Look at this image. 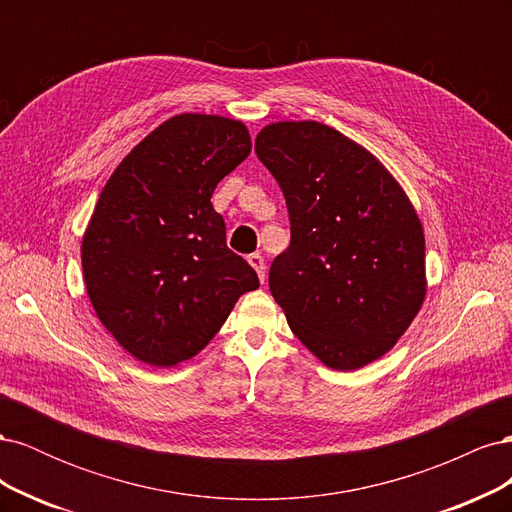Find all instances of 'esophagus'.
Masks as SVG:
<instances>
[{"label":"esophagus","mask_w":512,"mask_h":512,"mask_svg":"<svg viewBox=\"0 0 512 512\" xmlns=\"http://www.w3.org/2000/svg\"><path fill=\"white\" fill-rule=\"evenodd\" d=\"M247 262H250V265L256 269V273H258V280L265 284V277H267V267H265V258H262L260 254H250L247 256Z\"/></svg>","instance_id":"34e87169"}]
</instances>
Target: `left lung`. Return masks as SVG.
Wrapping results in <instances>:
<instances>
[{
    "label": "left lung",
    "mask_w": 512,
    "mask_h": 512,
    "mask_svg": "<svg viewBox=\"0 0 512 512\" xmlns=\"http://www.w3.org/2000/svg\"><path fill=\"white\" fill-rule=\"evenodd\" d=\"M256 153L280 183L290 245L269 290L299 342L337 371L389 352L427 294L425 235L408 194L352 138L318 121H275Z\"/></svg>",
    "instance_id": "left-lung-1"
}]
</instances>
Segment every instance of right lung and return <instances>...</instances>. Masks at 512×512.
I'll return each mask as SVG.
<instances>
[{"label": "right lung", "mask_w": 512, "mask_h": 512, "mask_svg": "<svg viewBox=\"0 0 512 512\" xmlns=\"http://www.w3.org/2000/svg\"><path fill=\"white\" fill-rule=\"evenodd\" d=\"M252 151L245 123L181 113L119 162L81 245L89 301L117 344L175 367L222 329L256 271L226 247L211 196Z\"/></svg>", "instance_id": "add662e5"}]
</instances>
